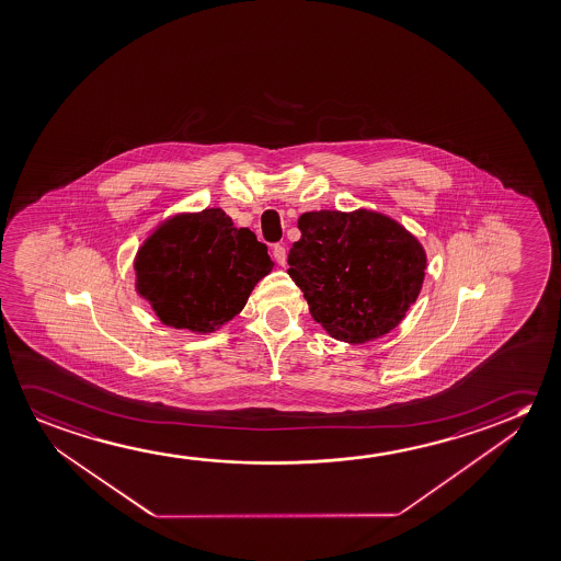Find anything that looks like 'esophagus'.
<instances>
[{
    "label": "esophagus",
    "mask_w": 561,
    "mask_h": 561,
    "mask_svg": "<svg viewBox=\"0 0 561 561\" xmlns=\"http://www.w3.org/2000/svg\"><path fill=\"white\" fill-rule=\"evenodd\" d=\"M272 254H274V260H276L279 266H285V260H287V252H285L284 244H276V247L272 249Z\"/></svg>",
    "instance_id": "esophagus-1"
}]
</instances>
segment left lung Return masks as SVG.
I'll use <instances>...</instances> for the list:
<instances>
[{
  "mask_svg": "<svg viewBox=\"0 0 561 561\" xmlns=\"http://www.w3.org/2000/svg\"><path fill=\"white\" fill-rule=\"evenodd\" d=\"M297 227L287 274L328 336L365 344L404 320L427 266L422 242L404 225L362 207L307 211Z\"/></svg>",
  "mask_w": 561,
  "mask_h": 561,
  "instance_id": "8db88e82",
  "label": "left lung"
}]
</instances>
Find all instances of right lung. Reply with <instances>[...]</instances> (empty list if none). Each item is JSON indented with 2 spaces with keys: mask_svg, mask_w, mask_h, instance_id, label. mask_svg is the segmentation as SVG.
<instances>
[{
  "mask_svg": "<svg viewBox=\"0 0 561 561\" xmlns=\"http://www.w3.org/2000/svg\"><path fill=\"white\" fill-rule=\"evenodd\" d=\"M274 262L247 227L219 207L157 225L134 259L136 291L164 327L211 334L244 309Z\"/></svg>",
  "mask_w": 561,
  "mask_h": 561,
  "instance_id": "1",
  "label": "right lung"
}]
</instances>
